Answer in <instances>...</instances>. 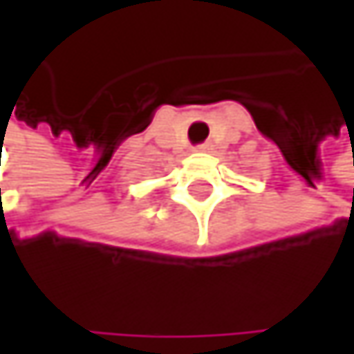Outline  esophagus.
<instances>
[{
  "mask_svg": "<svg viewBox=\"0 0 354 354\" xmlns=\"http://www.w3.org/2000/svg\"><path fill=\"white\" fill-rule=\"evenodd\" d=\"M211 149V143H203V145H196L194 151H209Z\"/></svg>",
  "mask_w": 354,
  "mask_h": 354,
  "instance_id": "obj_1",
  "label": "esophagus"
}]
</instances>
